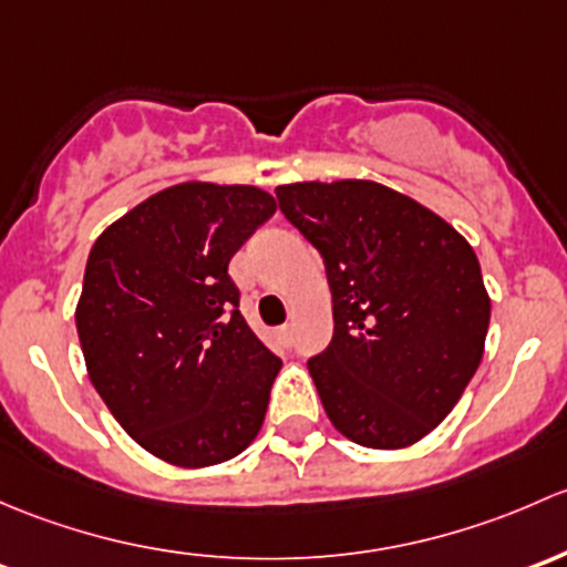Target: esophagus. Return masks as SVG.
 Listing matches in <instances>:
<instances>
[{
  "mask_svg": "<svg viewBox=\"0 0 567 567\" xmlns=\"http://www.w3.org/2000/svg\"><path fill=\"white\" fill-rule=\"evenodd\" d=\"M276 338L284 343V347H291V324H281V327H278Z\"/></svg>",
  "mask_w": 567,
  "mask_h": 567,
  "instance_id": "esophagus-1",
  "label": "esophagus"
}]
</instances>
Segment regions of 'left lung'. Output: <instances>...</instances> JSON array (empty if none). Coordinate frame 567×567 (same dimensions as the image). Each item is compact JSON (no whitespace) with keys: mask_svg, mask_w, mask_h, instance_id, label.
Returning a JSON list of instances; mask_svg holds the SVG:
<instances>
[{"mask_svg":"<svg viewBox=\"0 0 567 567\" xmlns=\"http://www.w3.org/2000/svg\"><path fill=\"white\" fill-rule=\"evenodd\" d=\"M276 196L327 267L336 330L308 360L327 417L373 451L414 445L483 360L492 300L475 250L445 218L373 179L278 185Z\"/></svg>","mask_w":567,"mask_h":567,"instance_id":"1","label":"left lung"}]
</instances>
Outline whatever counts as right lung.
Segmentation results:
<instances>
[{"label": "right lung", "mask_w": 567, "mask_h": 567, "mask_svg": "<svg viewBox=\"0 0 567 567\" xmlns=\"http://www.w3.org/2000/svg\"><path fill=\"white\" fill-rule=\"evenodd\" d=\"M276 215L256 185L190 179L144 198L90 250L75 306L86 373L116 423L185 470L240 456L281 360L254 336L231 256Z\"/></svg>", "instance_id": "1"}]
</instances>
